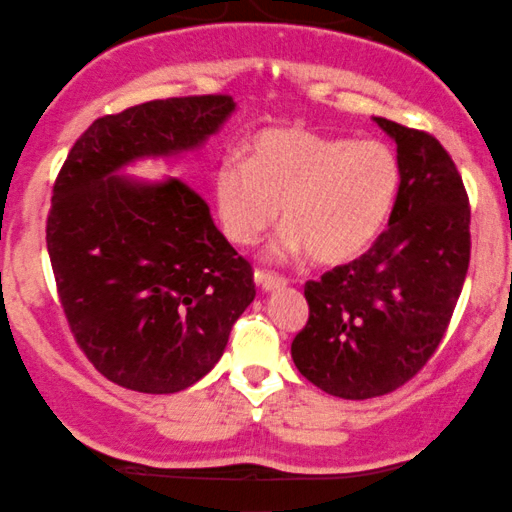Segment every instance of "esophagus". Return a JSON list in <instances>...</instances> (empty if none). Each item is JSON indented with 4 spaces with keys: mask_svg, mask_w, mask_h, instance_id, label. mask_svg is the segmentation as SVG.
<instances>
[{
    "mask_svg": "<svg viewBox=\"0 0 512 512\" xmlns=\"http://www.w3.org/2000/svg\"><path fill=\"white\" fill-rule=\"evenodd\" d=\"M254 280L263 292H278V290H283V287H287L285 278H280V275H273V273H266V271H256Z\"/></svg>",
    "mask_w": 512,
    "mask_h": 512,
    "instance_id": "obj_1",
    "label": "esophagus"
}]
</instances>
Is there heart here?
Segmentation results:
<instances>
[{"mask_svg": "<svg viewBox=\"0 0 512 512\" xmlns=\"http://www.w3.org/2000/svg\"><path fill=\"white\" fill-rule=\"evenodd\" d=\"M246 157H227L212 176L222 232L249 246L278 220L275 254L309 251L321 266L358 258L380 237L401 188V166L380 140L329 137L302 128L256 132Z\"/></svg>", "mask_w": 512, "mask_h": 512, "instance_id": "b5f03b06", "label": "heart"}]
</instances>
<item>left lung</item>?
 I'll list each match as a JSON object with an SVG mask.
<instances>
[{
  "mask_svg": "<svg viewBox=\"0 0 512 512\" xmlns=\"http://www.w3.org/2000/svg\"><path fill=\"white\" fill-rule=\"evenodd\" d=\"M396 142L401 188L389 229L353 263L309 280L307 326L292 360L341 399L409 382L440 346L469 268V200L450 154L428 132L372 118Z\"/></svg>",
  "mask_w": 512,
  "mask_h": 512,
  "instance_id": "1",
  "label": "left lung"
}]
</instances>
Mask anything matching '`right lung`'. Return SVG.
Here are the masks:
<instances>
[{
    "instance_id": "right-lung-1",
    "label": "right lung",
    "mask_w": 512,
    "mask_h": 512,
    "mask_svg": "<svg viewBox=\"0 0 512 512\" xmlns=\"http://www.w3.org/2000/svg\"><path fill=\"white\" fill-rule=\"evenodd\" d=\"M232 96L149 101L94 120L53 188L48 254L70 329L111 382L174 394L217 365L254 302V271L186 183L132 179L145 159L198 152Z\"/></svg>"
}]
</instances>
